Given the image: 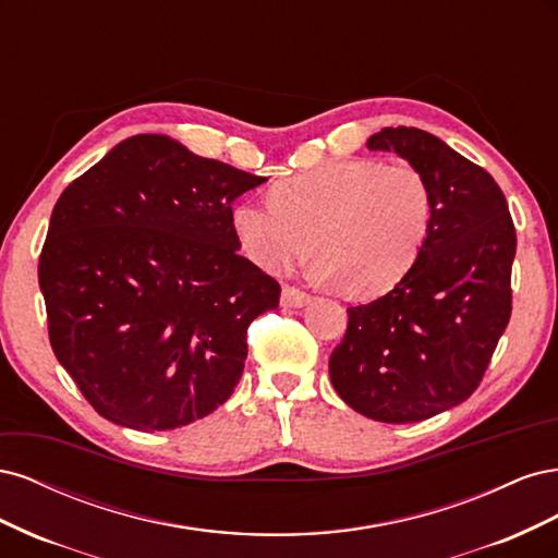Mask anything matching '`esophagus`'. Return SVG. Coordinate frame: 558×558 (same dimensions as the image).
I'll return each instance as SVG.
<instances>
[{"label": "esophagus", "mask_w": 558, "mask_h": 558, "mask_svg": "<svg viewBox=\"0 0 558 558\" xmlns=\"http://www.w3.org/2000/svg\"><path fill=\"white\" fill-rule=\"evenodd\" d=\"M312 300L310 293L295 289V286H283L281 291V307H305Z\"/></svg>", "instance_id": "esophagus-1"}]
</instances>
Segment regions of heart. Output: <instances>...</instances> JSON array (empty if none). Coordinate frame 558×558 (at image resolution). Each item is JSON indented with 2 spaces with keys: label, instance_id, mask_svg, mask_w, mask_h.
Returning <instances> with one entry per match:
<instances>
[{
  "label": "heart",
  "instance_id": "obj_1",
  "mask_svg": "<svg viewBox=\"0 0 558 558\" xmlns=\"http://www.w3.org/2000/svg\"><path fill=\"white\" fill-rule=\"evenodd\" d=\"M230 221L265 272H279L312 244L316 277L373 298L416 263L433 226V193L410 162L335 160L279 181L269 202H238Z\"/></svg>",
  "mask_w": 558,
  "mask_h": 558
}]
</instances>
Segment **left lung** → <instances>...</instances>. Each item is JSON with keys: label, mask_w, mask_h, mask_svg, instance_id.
I'll list each match as a JSON object with an SVG mask.
<instances>
[{"label": "left lung", "mask_w": 558, "mask_h": 558, "mask_svg": "<svg viewBox=\"0 0 558 558\" xmlns=\"http://www.w3.org/2000/svg\"><path fill=\"white\" fill-rule=\"evenodd\" d=\"M369 150H393L430 183L433 226L393 291L349 307L330 381L351 410L414 424L480 386L512 314L517 232L498 183L435 134L384 128Z\"/></svg>", "instance_id": "8db88e82"}]
</instances>
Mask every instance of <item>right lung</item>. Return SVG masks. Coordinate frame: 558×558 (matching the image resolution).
<instances>
[{
  "instance_id": "add662e5",
  "label": "right lung",
  "mask_w": 558,
  "mask_h": 558,
  "mask_svg": "<svg viewBox=\"0 0 558 558\" xmlns=\"http://www.w3.org/2000/svg\"><path fill=\"white\" fill-rule=\"evenodd\" d=\"M256 177L167 134L116 144L62 191L39 258L48 337L97 414L172 430L232 396L279 283L240 256L232 202Z\"/></svg>"
}]
</instances>
